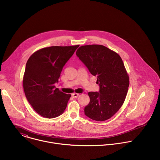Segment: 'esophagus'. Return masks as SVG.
I'll use <instances>...</instances> for the list:
<instances>
[{"label": "esophagus", "mask_w": 160, "mask_h": 160, "mask_svg": "<svg viewBox=\"0 0 160 160\" xmlns=\"http://www.w3.org/2000/svg\"><path fill=\"white\" fill-rule=\"evenodd\" d=\"M78 94H77V93H73L72 94V98H77L78 96Z\"/></svg>", "instance_id": "obj_1"}]
</instances>
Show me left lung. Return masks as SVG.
Returning a JSON list of instances; mask_svg holds the SVG:
<instances>
[{
    "label": "left lung",
    "mask_w": 160,
    "mask_h": 160,
    "mask_svg": "<svg viewBox=\"0 0 160 160\" xmlns=\"http://www.w3.org/2000/svg\"><path fill=\"white\" fill-rule=\"evenodd\" d=\"M76 54L90 73L98 78V92H89L90 102L85 115L96 121L112 117L124 102L129 87V77L120 56L102 45H83Z\"/></svg>",
    "instance_id": "left-lung-1"
}]
</instances>
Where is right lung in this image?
I'll list each match as a JSON object with an SVG mask.
<instances>
[{
	"label": "right lung",
	"instance_id": "add662e5",
	"mask_svg": "<svg viewBox=\"0 0 160 160\" xmlns=\"http://www.w3.org/2000/svg\"><path fill=\"white\" fill-rule=\"evenodd\" d=\"M79 45L52 46L34 52L27 61L23 77L24 92L33 109L47 118L60 116L71 94L56 88L63 66Z\"/></svg>",
	"mask_w": 160,
	"mask_h": 160
}]
</instances>
